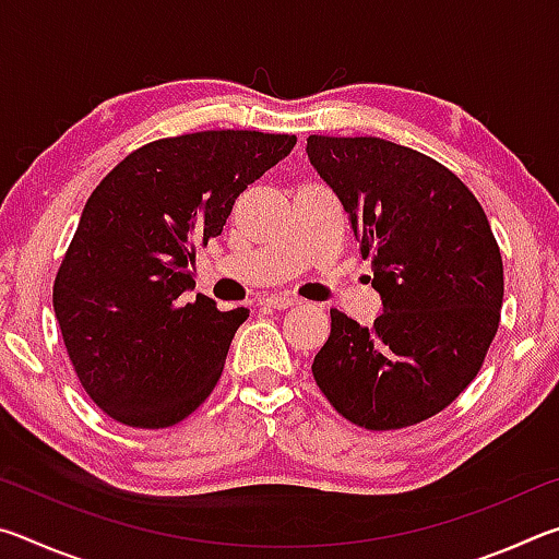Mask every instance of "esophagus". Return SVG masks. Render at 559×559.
<instances>
[{"instance_id":"obj_1","label":"esophagus","mask_w":559,"mask_h":559,"mask_svg":"<svg viewBox=\"0 0 559 559\" xmlns=\"http://www.w3.org/2000/svg\"><path fill=\"white\" fill-rule=\"evenodd\" d=\"M261 302H263V306H269V308L286 310L290 306H296L298 298L296 296H288V293H271V296H266Z\"/></svg>"}]
</instances>
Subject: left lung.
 <instances>
[{
    "label": "left lung",
    "instance_id": "1",
    "mask_svg": "<svg viewBox=\"0 0 559 559\" xmlns=\"http://www.w3.org/2000/svg\"><path fill=\"white\" fill-rule=\"evenodd\" d=\"M306 153L372 261L384 308L372 328L330 310L313 377L357 427H412L447 409L484 365L503 306L498 241L471 189L412 147L310 135Z\"/></svg>",
    "mask_w": 559,
    "mask_h": 559
}]
</instances>
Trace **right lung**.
Instances as JSON below:
<instances>
[{"instance_id": "obj_1", "label": "right lung", "mask_w": 559, "mask_h": 559, "mask_svg": "<svg viewBox=\"0 0 559 559\" xmlns=\"http://www.w3.org/2000/svg\"><path fill=\"white\" fill-rule=\"evenodd\" d=\"M296 135L204 130L138 147L100 179L53 281V313L83 390L110 419L165 429L219 382L249 308L194 288L197 246Z\"/></svg>"}]
</instances>
